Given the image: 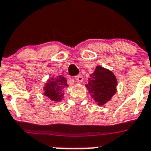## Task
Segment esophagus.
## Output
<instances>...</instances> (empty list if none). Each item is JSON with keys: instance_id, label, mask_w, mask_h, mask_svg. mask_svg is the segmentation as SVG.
I'll use <instances>...</instances> for the list:
<instances>
[{"instance_id": "34e87169", "label": "esophagus", "mask_w": 151, "mask_h": 151, "mask_svg": "<svg viewBox=\"0 0 151 151\" xmlns=\"http://www.w3.org/2000/svg\"><path fill=\"white\" fill-rule=\"evenodd\" d=\"M75 79H76L78 83H82V82L83 81V77L81 75H78V76H76L75 77Z\"/></svg>"}]
</instances>
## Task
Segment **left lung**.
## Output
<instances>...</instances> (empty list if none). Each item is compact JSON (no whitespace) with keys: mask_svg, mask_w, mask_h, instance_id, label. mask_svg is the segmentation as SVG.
I'll list each match as a JSON object with an SVG mask.
<instances>
[{"mask_svg":"<svg viewBox=\"0 0 151 151\" xmlns=\"http://www.w3.org/2000/svg\"><path fill=\"white\" fill-rule=\"evenodd\" d=\"M86 88L99 106H103L116 93L117 80L112 71L98 65L90 75Z\"/></svg>","mask_w":151,"mask_h":151,"instance_id":"obj_1","label":"left lung"}]
</instances>
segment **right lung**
<instances>
[{"mask_svg":"<svg viewBox=\"0 0 151 151\" xmlns=\"http://www.w3.org/2000/svg\"><path fill=\"white\" fill-rule=\"evenodd\" d=\"M68 86L67 79L62 75L50 77L44 83V95L54 102H60L65 98V89Z\"/></svg>","mask_w":151,"mask_h":151,"instance_id":"right-lung-1","label":"right lung"}]
</instances>
